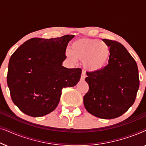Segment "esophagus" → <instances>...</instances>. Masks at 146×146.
I'll use <instances>...</instances> for the list:
<instances>
[{"mask_svg":"<svg viewBox=\"0 0 146 146\" xmlns=\"http://www.w3.org/2000/svg\"><path fill=\"white\" fill-rule=\"evenodd\" d=\"M86 76V74H85L84 72L83 71L82 73V75H81V80H84L85 79Z\"/></svg>","mask_w":146,"mask_h":146,"instance_id":"esophagus-1","label":"esophagus"}]
</instances>
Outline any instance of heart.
<instances>
[{
	"instance_id": "1",
	"label": "heart",
	"mask_w": 146,
	"mask_h": 146,
	"mask_svg": "<svg viewBox=\"0 0 146 146\" xmlns=\"http://www.w3.org/2000/svg\"><path fill=\"white\" fill-rule=\"evenodd\" d=\"M106 45L96 40L82 39L72 44V50L66 51V56L69 60L76 62L77 59L84 60L85 68L89 71H97L102 69L108 59L109 50L100 47Z\"/></svg>"
}]
</instances>
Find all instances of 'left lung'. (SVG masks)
Masks as SVG:
<instances>
[{"label":"left lung","mask_w":146,"mask_h":146,"mask_svg":"<svg viewBox=\"0 0 146 146\" xmlns=\"http://www.w3.org/2000/svg\"><path fill=\"white\" fill-rule=\"evenodd\" d=\"M102 40L110 47L108 64L102 69L87 72L88 92L84 105L92 115L113 119L127 111L134 103L139 86L136 62L118 42Z\"/></svg>","instance_id":"left-lung-1"}]
</instances>
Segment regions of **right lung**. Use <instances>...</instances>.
Instances as JSON below:
<instances>
[{"mask_svg":"<svg viewBox=\"0 0 146 146\" xmlns=\"http://www.w3.org/2000/svg\"><path fill=\"white\" fill-rule=\"evenodd\" d=\"M74 36L33 38L12 54L7 84L12 100L25 114L33 117L48 114L58 104L63 88L78 82L82 69L62 66L66 58L68 44Z\"/></svg>","mask_w":146,"mask_h":146,"instance_id":"obj_1","label":"right lung"}]
</instances>
